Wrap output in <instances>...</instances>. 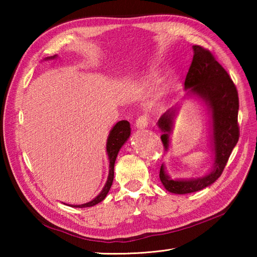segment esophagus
Wrapping results in <instances>:
<instances>
[{"instance_id": "obj_1", "label": "esophagus", "mask_w": 257, "mask_h": 257, "mask_svg": "<svg viewBox=\"0 0 257 257\" xmlns=\"http://www.w3.org/2000/svg\"><path fill=\"white\" fill-rule=\"evenodd\" d=\"M148 122H149L148 116H147V114H143V116L138 117L137 120H136V125H137L138 128L143 129V128H146L147 125H148Z\"/></svg>"}]
</instances>
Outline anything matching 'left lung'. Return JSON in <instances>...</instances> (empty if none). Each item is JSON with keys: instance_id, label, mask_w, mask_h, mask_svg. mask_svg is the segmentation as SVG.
I'll use <instances>...</instances> for the list:
<instances>
[{"instance_id": "left-lung-1", "label": "left lung", "mask_w": 257, "mask_h": 257, "mask_svg": "<svg viewBox=\"0 0 257 257\" xmlns=\"http://www.w3.org/2000/svg\"><path fill=\"white\" fill-rule=\"evenodd\" d=\"M193 59L185 77L184 86L207 103L212 112V145L214 151V169L205 177L190 180H172L167 176L163 166L159 177L169 192L187 194L209 187L221 177L232 150L239 138L238 94L230 75L206 48L193 45ZM176 109L163 113L158 125L163 132L161 140L169 149V136Z\"/></svg>"}]
</instances>
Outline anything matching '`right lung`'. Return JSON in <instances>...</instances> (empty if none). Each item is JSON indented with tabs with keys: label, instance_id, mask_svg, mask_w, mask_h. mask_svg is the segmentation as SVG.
<instances>
[{
	"label": "right lung",
	"instance_id": "obj_1",
	"mask_svg": "<svg viewBox=\"0 0 257 257\" xmlns=\"http://www.w3.org/2000/svg\"><path fill=\"white\" fill-rule=\"evenodd\" d=\"M55 56H53V58ZM129 136H130V123L127 121V120H121V121H119L114 124V127L111 129V132L109 134V137L107 139V154L109 158V176H108V180L105 184V187H103L101 192L98 194L92 201L81 205H74V207L94 206L106 198V195L109 192V190H110V187L113 181L114 161H116L119 149L121 148L122 145L127 141Z\"/></svg>",
	"mask_w": 257,
	"mask_h": 257
}]
</instances>
